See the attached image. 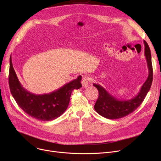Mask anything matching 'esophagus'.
Here are the masks:
<instances>
[{
  "mask_svg": "<svg viewBox=\"0 0 161 161\" xmlns=\"http://www.w3.org/2000/svg\"><path fill=\"white\" fill-rule=\"evenodd\" d=\"M89 81H90V79L87 75H83V78H82V80H81V83H82L83 87H87L89 85Z\"/></svg>",
  "mask_w": 161,
  "mask_h": 161,
  "instance_id": "esophagus-1",
  "label": "esophagus"
}]
</instances>
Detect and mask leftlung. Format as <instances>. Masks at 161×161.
I'll return each mask as SVG.
<instances>
[{
    "instance_id": "8db88e82",
    "label": "left lung",
    "mask_w": 161,
    "mask_h": 161,
    "mask_svg": "<svg viewBox=\"0 0 161 161\" xmlns=\"http://www.w3.org/2000/svg\"><path fill=\"white\" fill-rule=\"evenodd\" d=\"M143 43L145 46V57L147 61L149 75L147 79L143 84L140 92L136 97L130 100H118L109 94L99 84L93 83V86L98 91V97L94 108L95 111L101 116L109 119H116L124 117L134 112L144 100L153 81V66L149 47L145 40L143 41Z\"/></svg>"
}]
</instances>
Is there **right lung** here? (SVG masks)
Here are the masks:
<instances>
[{
	"label": "right lung",
	"mask_w": 161,
	"mask_h": 161,
	"mask_svg": "<svg viewBox=\"0 0 161 161\" xmlns=\"http://www.w3.org/2000/svg\"><path fill=\"white\" fill-rule=\"evenodd\" d=\"M8 80L11 93L17 104L25 113L40 121L53 120L61 115L69 106L72 91L82 87L80 75L51 93L32 94L21 86L14 69L11 57Z\"/></svg>",
	"instance_id": "right-lung-1"
}]
</instances>
